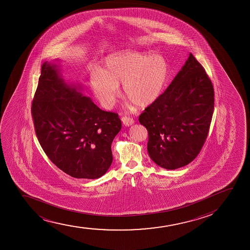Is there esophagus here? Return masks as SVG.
I'll list each match as a JSON object with an SVG mask.
<instances>
[{"label": "esophagus", "instance_id": "esophagus-1", "mask_svg": "<svg viewBox=\"0 0 250 250\" xmlns=\"http://www.w3.org/2000/svg\"><path fill=\"white\" fill-rule=\"evenodd\" d=\"M122 122H123V124L126 126H131V125L134 124V120H133L132 118L126 117V116L124 117V118H122Z\"/></svg>", "mask_w": 250, "mask_h": 250}]
</instances>
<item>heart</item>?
<instances>
[{
	"instance_id": "obj_1",
	"label": "heart",
	"mask_w": 250,
	"mask_h": 250,
	"mask_svg": "<svg viewBox=\"0 0 250 250\" xmlns=\"http://www.w3.org/2000/svg\"><path fill=\"white\" fill-rule=\"evenodd\" d=\"M168 78V65L160 54L123 51L110 55L100 70H92L89 86L106 109L112 108L123 92L132 104L144 108L154 104Z\"/></svg>"
}]
</instances>
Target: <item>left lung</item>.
Segmentation results:
<instances>
[{"mask_svg":"<svg viewBox=\"0 0 250 250\" xmlns=\"http://www.w3.org/2000/svg\"><path fill=\"white\" fill-rule=\"evenodd\" d=\"M213 108L212 82L190 53L165 92L139 116L151 159L169 170L190 164L206 141Z\"/></svg>","mask_w":250,"mask_h":250,"instance_id":"obj_1","label":"left lung"}]
</instances>
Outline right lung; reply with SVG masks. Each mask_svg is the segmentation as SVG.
Returning <instances> with one entry per match:
<instances>
[{
    "label": "right lung",
    "mask_w": 250,
    "mask_h": 250,
    "mask_svg": "<svg viewBox=\"0 0 250 250\" xmlns=\"http://www.w3.org/2000/svg\"><path fill=\"white\" fill-rule=\"evenodd\" d=\"M82 87L67 84L59 66L45 62L32 101L38 141L49 159L66 174L94 179L112 163V141L122 128L118 114L100 109Z\"/></svg>",
    "instance_id": "add662e5"
}]
</instances>
